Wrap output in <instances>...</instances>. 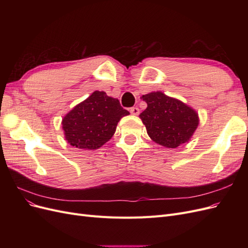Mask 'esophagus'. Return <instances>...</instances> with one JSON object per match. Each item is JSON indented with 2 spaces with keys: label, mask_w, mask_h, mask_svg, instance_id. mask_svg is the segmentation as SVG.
<instances>
[{
  "label": "esophagus",
  "mask_w": 248,
  "mask_h": 248,
  "mask_svg": "<svg viewBox=\"0 0 248 248\" xmlns=\"http://www.w3.org/2000/svg\"><path fill=\"white\" fill-rule=\"evenodd\" d=\"M130 112H131L132 115H134V116H138L140 114V109L137 107H133V108H130Z\"/></svg>",
  "instance_id": "esophagus-1"
}]
</instances>
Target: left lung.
Masks as SVG:
<instances>
[{
	"mask_svg": "<svg viewBox=\"0 0 248 248\" xmlns=\"http://www.w3.org/2000/svg\"><path fill=\"white\" fill-rule=\"evenodd\" d=\"M141 98L148 107L140 118L155 142L177 148L191 138L199 125L198 114L191 108L161 92L142 95Z\"/></svg>",
	"mask_w": 248,
	"mask_h": 248,
	"instance_id": "8db88e82",
	"label": "left lung"
}]
</instances>
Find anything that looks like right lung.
<instances>
[{"mask_svg": "<svg viewBox=\"0 0 248 248\" xmlns=\"http://www.w3.org/2000/svg\"><path fill=\"white\" fill-rule=\"evenodd\" d=\"M127 115L129 111L121 107L118 99L106 92L95 91L64 117L65 138L78 149H98L111 139L120 119Z\"/></svg>", "mask_w": 248, "mask_h": 248, "instance_id": "obj_1", "label": "right lung"}]
</instances>
